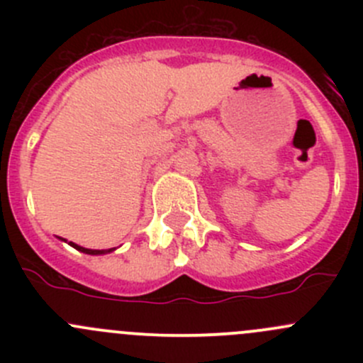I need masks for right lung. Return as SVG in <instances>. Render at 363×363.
<instances>
[{
	"label": "right lung",
	"mask_w": 363,
	"mask_h": 363,
	"mask_svg": "<svg viewBox=\"0 0 363 363\" xmlns=\"http://www.w3.org/2000/svg\"><path fill=\"white\" fill-rule=\"evenodd\" d=\"M65 240V239H63ZM69 246L72 247H75L77 251H80V252H86V255H107V252H112L113 250H116V247H112V250H87V247H82V246H77L75 242H68Z\"/></svg>",
	"instance_id": "right-lung-1"
}]
</instances>
